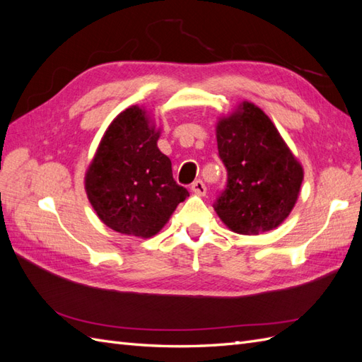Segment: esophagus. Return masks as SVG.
<instances>
[{
    "label": "esophagus",
    "instance_id": "34e87169",
    "mask_svg": "<svg viewBox=\"0 0 362 362\" xmlns=\"http://www.w3.org/2000/svg\"><path fill=\"white\" fill-rule=\"evenodd\" d=\"M190 189L193 190V193L199 194V196H204V194L206 193V185H205L204 181H201V180H196V181L192 184Z\"/></svg>",
    "mask_w": 362,
    "mask_h": 362
}]
</instances>
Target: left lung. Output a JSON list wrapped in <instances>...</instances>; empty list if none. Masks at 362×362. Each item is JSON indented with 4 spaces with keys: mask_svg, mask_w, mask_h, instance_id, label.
Returning a JSON list of instances; mask_svg holds the SVG:
<instances>
[{
    "mask_svg": "<svg viewBox=\"0 0 362 362\" xmlns=\"http://www.w3.org/2000/svg\"><path fill=\"white\" fill-rule=\"evenodd\" d=\"M217 149L226 184L214 210L234 233L255 235L286 221L298 201L303 169L269 116L250 103L218 120Z\"/></svg>",
    "mask_w": 362,
    "mask_h": 362,
    "instance_id": "1",
    "label": "left lung"
}]
</instances>
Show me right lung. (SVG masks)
Here are the masks:
<instances>
[{
	"label": "right lung",
	"mask_w": 362,
	"mask_h": 362,
	"mask_svg": "<svg viewBox=\"0 0 362 362\" xmlns=\"http://www.w3.org/2000/svg\"><path fill=\"white\" fill-rule=\"evenodd\" d=\"M158 136L141 108H127L105 131L86 173L96 214L120 234L156 235L189 196L173 180L172 163L157 146Z\"/></svg>",
	"instance_id": "1"
}]
</instances>
